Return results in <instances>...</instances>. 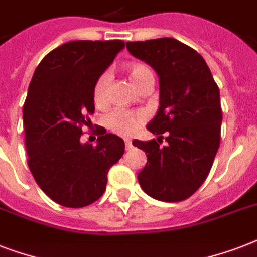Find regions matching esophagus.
<instances>
[{
	"label": "esophagus",
	"mask_w": 257,
	"mask_h": 257,
	"mask_svg": "<svg viewBox=\"0 0 257 257\" xmlns=\"http://www.w3.org/2000/svg\"><path fill=\"white\" fill-rule=\"evenodd\" d=\"M124 143H125V148H126V149L132 148V140H131V139H128V137H125Z\"/></svg>",
	"instance_id": "1"
}]
</instances>
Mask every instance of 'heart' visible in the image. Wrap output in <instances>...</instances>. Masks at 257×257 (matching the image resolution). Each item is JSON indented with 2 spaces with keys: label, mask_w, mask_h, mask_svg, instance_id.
Wrapping results in <instances>:
<instances>
[{
  "label": "heart",
  "mask_w": 257,
  "mask_h": 257,
  "mask_svg": "<svg viewBox=\"0 0 257 257\" xmlns=\"http://www.w3.org/2000/svg\"><path fill=\"white\" fill-rule=\"evenodd\" d=\"M126 74H128L129 81L132 85L140 90L145 85L152 84L153 85V74L148 66L141 64V62H133L126 68ZM109 84V76L106 73H102L97 78L94 85H93V101L97 106H102L106 101V88ZM106 126L110 131L122 135V136H129L137 129V126L144 121V116L137 112H128V110H113L106 116Z\"/></svg>",
  "instance_id": "obj_1"
}]
</instances>
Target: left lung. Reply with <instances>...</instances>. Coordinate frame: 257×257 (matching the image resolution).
Masks as SVG:
<instances>
[{
	"label": "left lung",
	"instance_id": "1",
	"mask_svg": "<svg viewBox=\"0 0 257 257\" xmlns=\"http://www.w3.org/2000/svg\"><path fill=\"white\" fill-rule=\"evenodd\" d=\"M126 49L155 69L160 86L159 109L147 125L159 143L132 141L147 155L137 180L153 199L181 201L207 179L219 149L220 90L205 60L175 38L126 42ZM163 134L164 147L160 145Z\"/></svg>",
	"mask_w": 257,
	"mask_h": 257
}]
</instances>
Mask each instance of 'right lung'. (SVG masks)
<instances>
[{
  "label": "right lung",
  "instance_id": "right-lung-1",
  "mask_svg": "<svg viewBox=\"0 0 257 257\" xmlns=\"http://www.w3.org/2000/svg\"><path fill=\"white\" fill-rule=\"evenodd\" d=\"M124 46L121 40L66 42L34 70L22 113L28 164L60 205L81 208L100 199L109 169L124 155V140L102 126L96 147L80 140L82 126L92 124L93 85Z\"/></svg>",
  "mask_w": 257,
  "mask_h": 257
}]
</instances>
